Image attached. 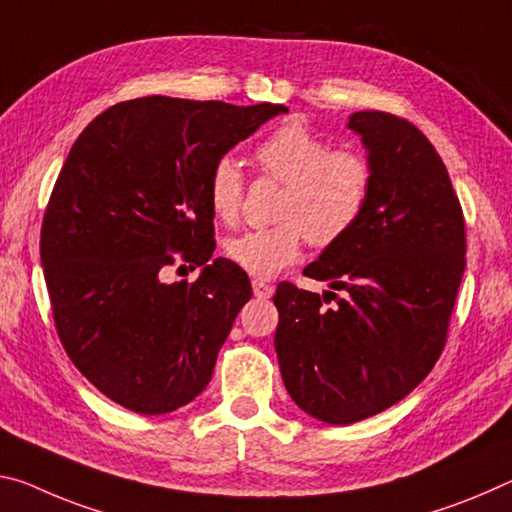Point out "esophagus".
<instances>
[{
  "label": "esophagus",
  "mask_w": 512,
  "mask_h": 512,
  "mask_svg": "<svg viewBox=\"0 0 512 512\" xmlns=\"http://www.w3.org/2000/svg\"><path fill=\"white\" fill-rule=\"evenodd\" d=\"M253 291L257 298H271L273 296V287L266 285L262 280H253Z\"/></svg>",
  "instance_id": "1"
}]
</instances>
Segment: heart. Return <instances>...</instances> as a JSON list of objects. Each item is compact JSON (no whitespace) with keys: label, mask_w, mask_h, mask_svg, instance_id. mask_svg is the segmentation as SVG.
<instances>
[{"label":"heart","mask_w":512,"mask_h":512,"mask_svg":"<svg viewBox=\"0 0 512 512\" xmlns=\"http://www.w3.org/2000/svg\"><path fill=\"white\" fill-rule=\"evenodd\" d=\"M255 161L264 175L285 182L278 225L248 230L225 241V255L255 278H273L303 253L305 239L316 248L342 241L362 221L373 193V168L355 150L332 143L303 123H287L257 145ZM214 216L234 223L243 202V173L230 157L218 159L207 180Z\"/></svg>","instance_id":"obj_1"}]
</instances>
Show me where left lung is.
<instances>
[{"label":"left lung","instance_id":"obj_1","mask_svg":"<svg viewBox=\"0 0 512 512\" xmlns=\"http://www.w3.org/2000/svg\"><path fill=\"white\" fill-rule=\"evenodd\" d=\"M373 193L362 221L303 271L346 291L323 298L280 282L275 353L291 399L346 426L408 396L435 367L465 273V218L449 173L419 129L358 111ZM330 293L335 308H323Z\"/></svg>","mask_w":512,"mask_h":512}]
</instances>
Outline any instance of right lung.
Returning a JSON list of instances; mask_svg holds the SVG:
<instances>
[{"label": "right lung", "mask_w": 512, "mask_h": 512, "mask_svg": "<svg viewBox=\"0 0 512 512\" xmlns=\"http://www.w3.org/2000/svg\"><path fill=\"white\" fill-rule=\"evenodd\" d=\"M287 111L150 95L113 104L70 148L40 262L72 364L123 408L164 415L212 380L253 289L237 264L212 259L207 180L223 154ZM177 261L203 271L168 286L163 271Z\"/></svg>", "instance_id": "obj_1"}]
</instances>
